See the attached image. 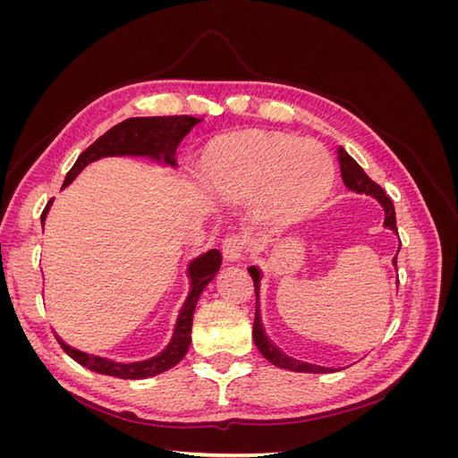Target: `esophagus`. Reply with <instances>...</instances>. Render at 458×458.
<instances>
[{
    "instance_id": "34e87169",
    "label": "esophagus",
    "mask_w": 458,
    "mask_h": 458,
    "mask_svg": "<svg viewBox=\"0 0 458 458\" xmlns=\"http://www.w3.org/2000/svg\"><path fill=\"white\" fill-rule=\"evenodd\" d=\"M246 246V239L241 237V234H229L224 241V259L227 263H234L242 258Z\"/></svg>"
}]
</instances>
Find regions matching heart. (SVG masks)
<instances>
[{
  "label": "heart",
  "mask_w": 458,
  "mask_h": 458,
  "mask_svg": "<svg viewBox=\"0 0 458 458\" xmlns=\"http://www.w3.org/2000/svg\"><path fill=\"white\" fill-rule=\"evenodd\" d=\"M200 177L212 195L233 202L254 200L259 219L284 225L308 216L330 195L335 162L313 140L248 130L208 147Z\"/></svg>",
  "instance_id": "heart-1"
}]
</instances>
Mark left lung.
Wrapping results in <instances>:
<instances>
[{"label": "left lung", "instance_id": "8db88e82", "mask_svg": "<svg viewBox=\"0 0 458 458\" xmlns=\"http://www.w3.org/2000/svg\"><path fill=\"white\" fill-rule=\"evenodd\" d=\"M338 162H340V172H342V179L344 185L348 187L350 191L355 192H365V195H370L372 199H377L380 202V206L384 208V227L392 229L394 233H397L395 227V208L392 199L386 195L380 185H377L372 179L363 172L361 165H359L348 152H345L342 147L338 148ZM401 248V242H399ZM397 248V252H399ZM394 266L397 267V256L394 258ZM248 273H250L252 281H254V290H256V318H254V328H252V336H254V344L256 348L259 350V353L267 359L269 363H273L275 367L279 369H288L294 372H332V369L327 367H318V365H310V363H301L298 359H293L284 355L276 345L269 340V336L266 335V328L261 325V317H259V281H261V271L256 266L248 267Z\"/></svg>", "mask_w": 458, "mask_h": 458}]
</instances>
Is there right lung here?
<instances>
[{"instance_id":"right-lung-1","label":"right lung","mask_w":458,"mask_h":458,"mask_svg":"<svg viewBox=\"0 0 458 458\" xmlns=\"http://www.w3.org/2000/svg\"><path fill=\"white\" fill-rule=\"evenodd\" d=\"M199 122L200 118H192V116H148V118L123 120L116 123L114 128H110L93 145H89L84 152H81L71 168V172L66 174L63 189L68 183H72L74 177L84 170L89 162H95L105 157H148L157 162L175 165L177 145L182 143L183 137L195 128ZM51 202L53 200H49L44 214H41V225H44ZM219 266H221L219 250H208L206 254H200L199 258H195L189 263L187 267L189 279H191L189 296L183 301L182 310H179L170 344L165 345L158 355L137 363H116L105 357L78 352L71 348V345H66L57 336L61 348L81 367L106 374V377H116V378H126V380L157 377V374L175 367L185 357L191 345L192 313H195L197 301L202 294V290L214 279L216 273L219 271Z\"/></svg>"}]
</instances>
